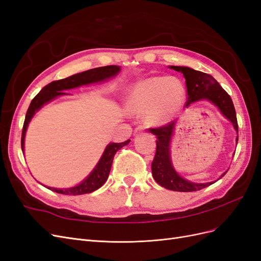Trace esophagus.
<instances>
[{
	"instance_id": "esophagus-1",
	"label": "esophagus",
	"mask_w": 261,
	"mask_h": 261,
	"mask_svg": "<svg viewBox=\"0 0 261 261\" xmlns=\"http://www.w3.org/2000/svg\"><path fill=\"white\" fill-rule=\"evenodd\" d=\"M145 128H144V126H138V127H136L135 128V130H134V134H138V133H141L143 132Z\"/></svg>"
}]
</instances>
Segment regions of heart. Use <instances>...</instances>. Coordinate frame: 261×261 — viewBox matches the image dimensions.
Wrapping results in <instances>:
<instances>
[{
	"label": "heart",
	"instance_id": "obj_1",
	"mask_svg": "<svg viewBox=\"0 0 261 261\" xmlns=\"http://www.w3.org/2000/svg\"><path fill=\"white\" fill-rule=\"evenodd\" d=\"M185 97L184 86L177 78L149 77L134 85L126 102L133 111L146 114L151 123L164 124L180 111Z\"/></svg>",
	"mask_w": 261,
	"mask_h": 261
}]
</instances>
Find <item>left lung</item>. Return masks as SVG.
Wrapping results in <instances>:
<instances>
[{"mask_svg":"<svg viewBox=\"0 0 261 261\" xmlns=\"http://www.w3.org/2000/svg\"><path fill=\"white\" fill-rule=\"evenodd\" d=\"M171 69L180 72L185 77L187 87V102L186 107H189L194 102L207 100L215 105L220 112L223 114L233 125L234 129L238 133L236 144L239 140V125L236 118L235 108L231 97L220 86V84L211 75L195 70L191 67L185 66H169ZM176 122H171L159 128H150V132L156 136V150L154 159L151 163L152 176L155 181L162 187L174 192H196L210 186L215 181L209 183H194L178 175L171 160L170 145L174 134ZM226 173V172H225ZM223 173L221 177H223ZM220 177V178H221Z\"/></svg>","mask_w":261,"mask_h":261,"instance_id":"1","label":"left lung"}]
</instances>
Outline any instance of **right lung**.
<instances>
[{
  "label": "right lung",
  "mask_w": 261,
  "mask_h": 261,
  "mask_svg": "<svg viewBox=\"0 0 261 261\" xmlns=\"http://www.w3.org/2000/svg\"><path fill=\"white\" fill-rule=\"evenodd\" d=\"M121 67L116 65H109L103 67H97L92 68L89 70H86V72L75 74L69 76L64 80L55 81L46 85L45 87L41 89L37 96L31 101V103L27 110V114L25 117V122H23V127H22V134H21V150L23 151L25 149V136L28 124L30 123L31 118L34 117L36 112H38L44 105L49 103L50 101L55 99L57 97L63 96V94H67L65 90H69L73 88H77V87H81L84 85H90V84H96V83H102L106 82L110 78L115 77L118 73H120ZM130 140H126L124 143H111L107 146L105 149L103 154L101 155L99 162L97 163L96 167L91 171L90 174L87 176L82 183L74 187H68V188H55V187H46L50 191H53L55 193L63 194V195H83V194H89L94 191H97L103 185L110 174V171H111L113 158L121 148L124 146L128 145Z\"/></svg>",
  "instance_id": "right-lung-1"
}]
</instances>
